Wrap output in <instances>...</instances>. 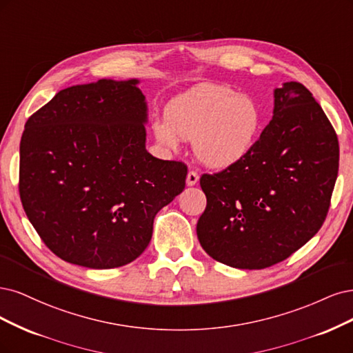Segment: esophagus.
<instances>
[{"label": "esophagus", "mask_w": 353, "mask_h": 353, "mask_svg": "<svg viewBox=\"0 0 353 353\" xmlns=\"http://www.w3.org/2000/svg\"><path fill=\"white\" fill-rule=\"evenodd\" d=\"M199 180V174L196 172H189L186 176V185L188 186H195Z\"/></svg>", "instance_id": "1"}]
</instances>
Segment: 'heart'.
I'll return each mask as SVG.
<instances>
[{
	"label": "heart",
	"mask_w": 353,
	"mask_h": 353,
	"mask_svg": "<svg viewBox=\"0 0 353 353\" xmlns=\"http://www.w3.org/2000/svg\"><path fill=\"white\" fill-rule=\"evenodd\" d=\"M165 120L151 121L158 143L177 150L193 141L198 160L211 168L230 167L251 152L263 124L258 102L220 85H199L168 102Z\"/></svg>",
	"instance_id": "obj_1"
}]
</instances>
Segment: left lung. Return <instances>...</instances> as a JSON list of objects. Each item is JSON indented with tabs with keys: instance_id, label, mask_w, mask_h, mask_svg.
<instances>
[{
	"instance_id": "obj_1",
	"label": "left lung",
	"mask_w": 353,
	"mask_h": 353,
	"mask_svg": "<svg viewBox=\"0 0 353 353\" xmlns=\"http://www.w3.org/2000/svg\"><path fill=\"white\" fill-rule=\"evenodd\" d=\"M339 172V142L302 83L274 89L272 119L243 160L203 174L199 243L219 263L261 270L281 263L321 229Z\"/></svg>"
}]
</instances>
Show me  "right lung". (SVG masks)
I'll return each mask as SVG.
<instances>
[{
	"label": "right lung",
	"instance_id": "1",
	"mask_svg": "<svg viewBox=\"0 0 353 353\" xmlns=\"http://www.w3.org/2000/svg\"><path fill=\"white\" fill-rule=\"evenodd\" d=\"M138 79L60 90L25 124L19 192L43 243L67 263L107 270L138 258L157 212L185 189L183 163L146 151Z\"/></svg>",
	"mask_w": 353,
	"mask_h": 353
}]
</instances>
